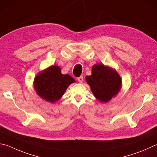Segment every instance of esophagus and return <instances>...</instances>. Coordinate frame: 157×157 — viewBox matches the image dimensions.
Segmentation results:
<instances>
[{"label":"esophagus","mask_w":157,"mask_h":157,"mask_svg":"<svg viewBox=\"0 0 157 157\" xmlns=\"http://www.w3.org/2000/svg\"><path fill=\"white\" fill-rule=\"evenodd\" d=\"M78 80L79 82H80V83H82V82H83V80H84V77L82 76V75L80 77H79V78H78Z\"/></svg>","instance_id":"obj_1"}]
</instances>
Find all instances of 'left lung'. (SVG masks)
Masks as SVG:
<instances>
[{
    "mask_svg": "<svg viewBox=\"0 0 157 157\" xmlns=\"http://www.w3.org/2000/svg\"><path fill=\"white\" fill-rule=\"evenodd\" d=\"M94 96L99 101L108 102L117 95L121 86L119 74L104 64H98L92 68V75L86 77Z\"/></svg>",
    "mask_w": 157,
    "mask_h": 157,
    "instance_id": "left-lung-1",
    "label": "left lung"
}]
</instances>
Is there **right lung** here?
<instances>
[{
	"mask_svg": "<svg viewBox=\"0 0 157 157\" xmlns=\"http://www.w3.org/2000/svg\"><path fill=\"white\" fill-rule=\"evenodd\" d=\"M74 82L75 79L68 74L62 75L59 67L51 66L36 77L34 88L42 98L55 102L61 98L68 86Z\"/></svg>",
	"mask_w": 157,
	"mask_h": 157,
	"instance_id": "obj_1",
	"label": "right lung"
}]
</instances>
